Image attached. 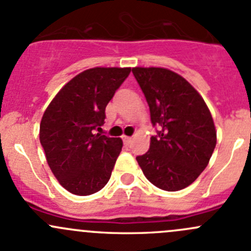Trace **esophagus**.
Returning a JSON list of instances; mask_svg holds the SVG:
<instances>
[{
    "label": "esophagus",
    "instance_id": "34e87169",
    "mask_svg": "<svg viewBox=\"0 0 251 251\" xmlns=\"http://www.w3.org/2000/svg\"><path fill=\"white\" fill-rule=\"evenodd\" d=\"M123 141L125 142L126 144H130L131 141H132V137H128V136H123Z\"/></svg>",
    "mask_w": 251,
    "mask_h": 251
}]
</instances>
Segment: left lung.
Returning a JSON list of instances; mask_svg holds the SVG:
<instances>
[{"label": "left lung", "mask_w": 251, "mask_h": 251, "mask_svg": "<svg viewBox=\"0 0 251 251\" xmlns=\"http://www.w3.org/2000/svg\"><path fill=\"white\" fill-rule=\"evenodd\" d=\"M151 121L158 127L149 151L136 158L144 176L168 192L193 183L209 164L216 130L209 108L196 88L164 68H133Z\"/></svg>", "instance_id": "left-lung-1"}]
</instances>
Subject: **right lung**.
<instances>
[{"label": "right lung", "instance_id": "1", "mask_svg": "<svg viewBox=\"0 0 251 251\" xmlns=\"http://www.w3.org/2000/svg\"><path fill=\"white\" fill-rule=\"evenodd\" d=\"M130 68H93L57 93L42 116L40 142L55 178L70 193L90 196L109 181L123 148L120 138L100 135L105 107Z\"/></svg>", "mask_w": 251, "mask_h": 251}]
</instances>
